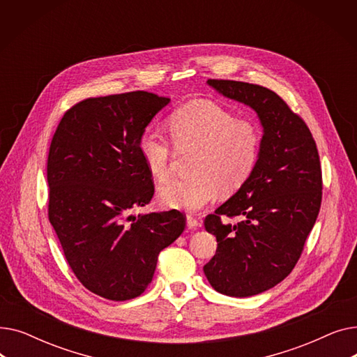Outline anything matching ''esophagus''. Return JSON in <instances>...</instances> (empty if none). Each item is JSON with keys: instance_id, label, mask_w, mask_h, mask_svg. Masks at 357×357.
Segmentation results:
<instances>
[{"instance_id": "esophagus-1", "label": "esophagus", "mask_w": 357, "mask_h": 357, "mask_svg": "<svg viewBox=\"0 0 357 357\" xmlns=\"http://www.w3.org/2000/svg\"><path fill=\"white\" fill-rule=\"evenodd\" d=\"M186 226H188V229H197V227L201 226V222L195 217L188 215V217H186Z\"/></svg>"}]
</instances>
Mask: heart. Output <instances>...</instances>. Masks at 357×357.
Wrapping results in <instances>:
<instances>
[{"instance_id": "1", "label": "heart", "mask_w": 357, "mask_h": 357, "mask_svg": "<svg viewBox=\"0 0 357 357\" xmlns=\"http://www.w3.org/2000/svg\"><path fill=\"white\" fill-rule=\"evenodd\" d=\"M174 144L160 131L146 128L139 139V153L155 179L167 181L172 175L175 149L194 152L190 179L160 186L159 199L169 208L197 211L213 202L220 191L234 194L253 174L261 136L259 127L246 119L205 100L186 102L167 120ZM176 147L174 148L173 146Z\"/></svg>"}]
</instances>
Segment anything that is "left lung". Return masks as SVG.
Listing matches in <instances>:
<instances>
[{
	"label": "left lung",
	"instance_id": "left-lung-1",
	"mask_svg": "<svg viewBox=\"0 0 357 357\" xmlns=\"http://www.w3.org/2000/svg\"><path fill=\"white\" fill-rule=\"evenodd\" d=\"M208 85L253 108L264 127L253 174L204 221L218 243L205 276L220 294L245 298L284 280L301 257L321 207L320 156L305 121L276 92L229 79ZM237 215V225L220 220Z\"/></svg>",
	"mask_w": 357,
	"mask_h": 357
}]
</instances>
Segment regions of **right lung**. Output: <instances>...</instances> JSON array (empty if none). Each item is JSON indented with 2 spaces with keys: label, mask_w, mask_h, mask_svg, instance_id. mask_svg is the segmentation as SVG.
<instances>
[{
  "label": "right lung",
  "mask_w": 357,
  "mask_h": 357,
  "mask_svg": "<svg viewBox=\"0 0 357 357\" xmlns=\"http://www.w3.org/2000/svg\"><path fill=\"white\" fill-rule=\"evenodd\" d=\"M169 101L146 91L86 98L65 112L50 143L49 221L75 276L111 301L142 295L159 253L185 229L178 210L130 214L155 194L137 144Z\"/></svg>",
  "instance_id": "add662e5"
}]
</instances>
